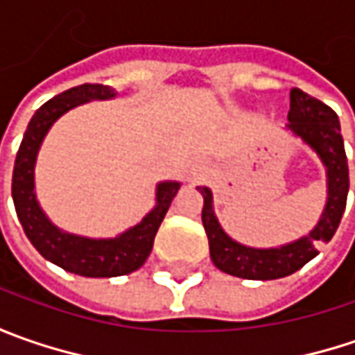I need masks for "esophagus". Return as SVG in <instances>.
Instances as JSON below:
<instances>
[{
  "mask_svg": "<svg viewBox=\"0 0 355 355\" xmlns=\"http://www.w3.org/2000/svg\"><path fill=\"white\" fill-rule=\"evenodd\" d=\"M203 170H205V168H199V171H203Z\"/></svg>",
  "mask_w": 355,
  "mask_h": 355,
  "instance_id": "34e87169",
  "label": "esophagus"
}]
</instances>
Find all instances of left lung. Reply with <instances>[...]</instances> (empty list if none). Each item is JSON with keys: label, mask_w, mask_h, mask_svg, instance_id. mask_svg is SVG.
<instances>
[{"label": "left lung", "mask_w": 355, "mask_h": 355, "mask_svg": "<svg viewBox=\"0 0 355 355\" xmlns=\"http://www.w3.org/2000/svg\"><path fill=\"white\" fill-rule=\"evenodd\" d=\"M294 138H300L318 156L326 170V203L318 223L300 239L277 247H249L231 239L221 227L209 187L199 185L203 196L201 221L209 239V254L213 265L227 275L249 280H275L288 277L318 254L320 243L334 237L336 229L346 209L349 189L348 157L340 132L338 114L318 98L304 90H291L288 124L284 126Z\"/></svg>", "instance_id": "left-lung-1"}]
</instances>
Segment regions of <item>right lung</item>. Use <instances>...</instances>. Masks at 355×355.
Instances as JSON below:
<instances>
[{"label":"right lung","instance_id":"right-lung-1","mask_svg":"<svg viewBox=\"0 0 355 355\" xmlns=\"http://www.w3.org/2000/svg\"><path fill=\"white\" fill-rule=\"evenodd\" d=\"M118 92L104 85H80L45 103L31 118L15 157L11 196L27 239L53 265L89 279H110L138 270L150 257L154 239L182 182L166 180L156 185V205L140 223L116 237L94 239L57 227L39 205L35 191V164L51 126L69 110L92 101H112Z\"/></svg>","mask_w":355,"mask_h":355}]
</instances>
